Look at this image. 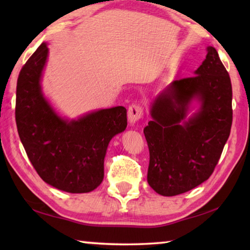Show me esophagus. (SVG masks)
Instances as JSON below:
<instances>
[{"label": "esophagus", "instance_id": "1", "mask_svg": "<svg viewBox=\"0 0 250 250\" xmlns=\"http://www.w3.org/2000/svg\"><path fill=\"white\" fill-rule=\"evenodd\" d=\"M143 116V109L140 104H133L128 109V120L131 125H134L141 119Z\"/></svg>", "mask_w": 250, "mask_h": 250}]
</instances>
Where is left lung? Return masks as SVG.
<instances>
[{"label": "left lung", "mask_w": 250, "mask_h": 250, "mask_svg": "<svg viewBox=\"0 0 250 250\" xmlns=\"http://www.w3.org/2000/svg\"><path fill=\"white\" fill-rule=\"evenodd\" d=\"M194 75L155 97L143 130L150 151L147 183L163 196L188 192L208 179L230 133L231 83L216 49L207 47ZM194 101L199 109L188 117Z\"/></svg>", "instance_id": "8db88e82"}]
</instances>
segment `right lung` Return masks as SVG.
<instances>
[{
    "label": "right lung",
    "instance_id": "add662e5",
    "mask_svg": "<svg viewBox=\"0 0 250 250\" xmlns=\"http://www.w3.org/2000/svg\"><path fill=\"white\" fill-rule=\"evenodd\" d=\"M48 52L47 43L42 44L19 75L15 120L20 139L46 183L68 193L91 192L104 180L110 140L126 128V109H99L71 120L62 117L42 89Z\"/></svg>",
    "mask_w": 250,
    "mask_h": 250
}]
</instances>
